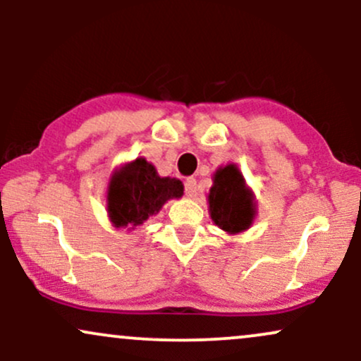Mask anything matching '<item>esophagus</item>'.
<instances>
[{"label": "esophagus", "mask_w": 361, "mask_h": 361, "mask_svg": "<svg viewBox=\"0 0 361 361\" xmlns=\"http://www.w3.org/2000/svg\"><path fill=\"white\" fill-rule=\"evenodd\" d=\"M185 193L188 198H193L195 195H197V180H195V178H186Z\"/></svg>", "instance_id": "obj_1"}]
</instances>
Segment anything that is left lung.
I'll return each mask as SVG.
<instances>
[{"label":"left lung","instance_id":"obj_1","mask_svg":"<svg viewBox=\"0 0 361 361\" xmlns=\"http://www.w3.org/2000/svg\"><path fill=\"white\" fill-rule=\"evenodd\" d=\"M209 212L215 226L227 234H239L250 229L255 221L256 205L252 192L235 164L219 168L209 193Z\"/></svg>","mask_w":361,"mask_h":361}]
</instances>
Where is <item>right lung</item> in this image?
I'll return each mask as SVG.
<instances>
[{
	"label": "right lung",
	"mask_w": 361,
	"mask_h": 361,
	"mask_svg": "<svg viewBox=\"0 0 361 361\" xmlns=\"http://www.w3.org/2000/svg\"><path fill=\"white\" fill-rule=\"evenodd\" d=\"M183 195V185L176 178H161L144 157L118 168L110 178L106 210L117 229L132 231L156 215L171 198Z\"/></svg>",
	"instance_id": "right-lung-1"
}]
</instances>
